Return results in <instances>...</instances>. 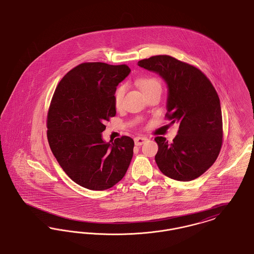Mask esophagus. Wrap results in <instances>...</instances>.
Listing matches in <instances>:
<instances>
[{
  "mask_svg": "<svg viewBox=\"0 0 254 254\" xmlns=\"http://www.w3.org/2000/svg\"><path fill=\"white\" fill-rule=\"evenodd\" d=\"M133 140H134V144L139 146V145H142L146 141L147 138L146 137H143V136H136V137H134Z\"/></svg>",
  "mask_w": 254,
  "mask_h": 254,
  "instance_id": "1",
  "label": "esophagus"
}]
</instances>
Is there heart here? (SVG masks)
Listing matches in <instances>:
<instances>
[{
    "instance_id": "obj_1",
    "label": "heart",
    "mask_w": 254,
    "mask_h": 254,
    "mask_svg": "<svg viewBox=\"0 0 254 254\" xmlns=\"http://www.w3.org/2000/svg\"><path fill=\"white\" fill-rule=\"evenodd\" d=\"M136 83H137L139 89L141 90V92L145 95L152 93V92H155V91H160L161 92V84H160V81L154 76L140 77L136 80ZM125 91H126L125 85H120L115 90L114 102H115L116 107H121L124 94H125Z\"/></svg>"
}]
</instances>
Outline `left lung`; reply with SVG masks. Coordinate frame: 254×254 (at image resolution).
<instances>
[{
    "instance_id": "1",
    "label": "left lung",
    "mask_w": 254,
    "mask_h": 254,
    "mask_svg": "<svg viewBox=\"0 0 254 254\" xmlns=\"http://www.w3.org/2000/svg\"><path fill=\"white\" fill-rule=\"evenodd\" d=\"M137 65L159 73L167 83L165 118L180 124L172 143L155 137L160 171L181 182L199 178L217 160L223 143L222 111L212 83L198 67L169 55L152 56Z\"/></svg>"
}]
</instances>
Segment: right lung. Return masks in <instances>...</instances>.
I'll return each mask as SVG.
<instances>
[{
    "label": "right lung",
    "instance_id": "add662e5",
    "mask_svg": "<svg viewBox=\"0 0 254 254\" xmlns=\"http://www.w3.org/2000/svg\"><path fill=\"white\" fill-rule=\"evenodd\" d=\"M130 71L125 64L82 63L54 91L47 118L49 144L65 173L87 189L101 191L117 185L133 158L130 136L111 143L101 134L117 113L115 90Z\"/></svg>",
    "mask_w": 254,
    "mask_h": 254
}]
</instances>
